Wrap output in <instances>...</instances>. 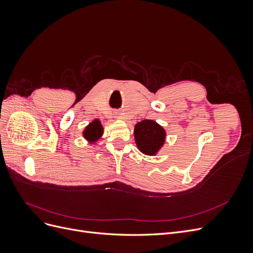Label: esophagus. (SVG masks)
Segmentation results:
<instances>
[{
  "label": "esophagus",
  "mask_w": 253,
  "mask_h": 253,
  "mask_svg": "<svg viewBox=\"0 0 253 253\" xmlns=\"http://www.w3.org/2000/svg\"><path fill=\"white\" fill-rule=\"evenodd\" d=\"M117 118H119V119H125V118H124V116H122V115H120V114H118V115H117Z\"/></svg>",
  "instance_id": "obj_1"
}]
</instances>
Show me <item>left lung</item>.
<instances>
[{
  "label": "left lung",
  "instance_id": "left-lung-1",
  "mask_svg": "<svg viewBox=\"0 0 253 253\" xmlns=\"http://www.w3.org/2000/svg\"><path fill=\"white\" fill-rule=\"evenodd\" d=\"M166 129L156 121L145 119L135 125L134 137L138 150L145 155L155 156L166 141Z\"/></svg>",
  "mask_w": 253,
  "mask_h": 253
}]
</instances>
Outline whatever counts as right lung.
Listing matches in <instances>:
<instances>
[{"label": "right lung", "instance_id": "1", "mask_svg": "<svg viewBox=\"0 0 253 253\" xmlns=\"http://www.w3.org/2000/svg\"><path fill=\"white\" fill-rule=\"evenodd\" d=\"M82 135L89 143H95L103 135V126L99 119H95L83 129Z\"/></svg>", "mask_w": 253, "mask_h": 253}]
</instances>
